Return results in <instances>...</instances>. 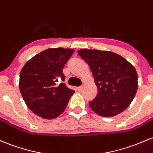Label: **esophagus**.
Instances as JSON below:
<instances>
[{"mask_svg":"<svg viewBox=\"0 0 153 153\" xmlns=\"http://www.w3.org/2000/svg\"><path fill=\"white\" fill-rule=\"evenodd\" d=\"M82 89H83V86H78V87H77V89H78V91H81Z\"/></svg>","mask_w":153,"mask_h":153,"instance_id":"esophagus-1","label":"esophagus"}]
</instances>
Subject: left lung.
Segmentation results:
<instances>
[{
    "label": "left lung",
    "mask_w": 153,
    "mask_h": 153,
    "mask_svg": "<svg viewBox=\"0 0 153 153\" xmlns=\"http://www.w3.org/2000/svg\"><path fill=\"white\" fill-rule=\"evenodd\" d=\"M78 53L89 65L97 95L89 106L98 115L111 117L124 111L138 89L136 69L123 56L99 50L81 49Z\"/></svg>",
    "instance_id": "8db88e82"
}]
</instances>
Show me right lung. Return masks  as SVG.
I'll return each instance as SVG.
<instances>
[{
    "instance_id": "obj_1",
    "label": "right lung",
    "mask_w": 153,
    "mask_h": 153,
    "mask_svg": "<svg viewBox=\"0 0 153 153\" xmlns=\"http://www.w3.org/2000/svg\"><path fill=\"white\" fill-rule=\"evenodd\" d=\"M70 48H48L28 60L20 74V93L28 108L45 120L62 114L75 91L56 82L65 76L63 67L74 53Z\"/></svg>"
}]
</instances>
